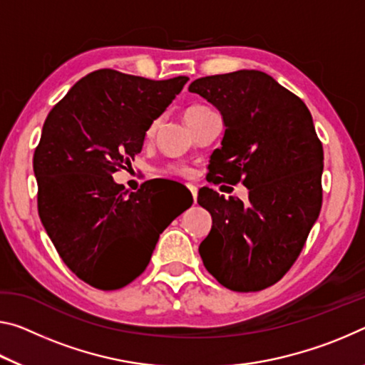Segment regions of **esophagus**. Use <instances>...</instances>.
<instances>
[{"mask_svg": "<svg viewBox=\"0 0 365 365\" xmlns=\"http://www.w3.org/2000/svg\"><path fill=\"white\" fill-rule=\"evenodd\" d=\"M187 187H188L190 192H192V195H193V200L196 201V196H198V188H196L195 185H187Z\"/></svg>", "mask_w": 365, "mask_h": 365, "instance_id": "obj_1", "label": "esophagus"}]
</instances>
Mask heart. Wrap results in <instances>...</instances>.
I'll list each match as a JSON object with an SVG mask.
<instances>
[{"instance_id": "1", "label": "heart", "mask_w": 365, "mask_h": 365, "mask_svg": "<svg viewBox=\"0 0 365 365\" xmlns=\"http://www.w3.org/2000/svg\"><path fill=\"white\" fill-rule=\"evenodd\" d=\"M206 108L207 107H205V106H190L187 110H185V118L192 117V115L198 113V112H203V110H206ZM153 130H154V126H151L149 133H151ZM167 172L173 173V175H182V177H187L190 173L188 169H185V167H180V165H172V167H169V169H167Z\"/></svg>"}]
</instances>
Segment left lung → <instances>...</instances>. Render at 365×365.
Instances as JSON below:
<instances>
[{"label":"left lung","mask_w":365,"mask_h":365,"mask_svg":"<svg viewBox=\"0 0 365 365\" xmlns=\"http://www.w3.org/2000/svg\"><path fill=\"white\" fill-rule=\"evenodd\" d=\"M188 91L211 102L225 126L207 182L248 188L247 203L200 190L212 217L201 259L230 291H262L296 263L320 214L322 141L307 106L257 69L200 78Z\"/></svg>","instance_id":"obj_1"}]
</instances>
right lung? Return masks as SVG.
I'll use <instances>...</instances> for the list:
<instances>
[{"label":"right lung","instance_id":"obj_1","mask_svg":"<svg viewBox=\"0 0 365 365\" xmlns=\"http://www.w3.org/2000/svg\"><path fill=\"white\" fill-rule=\"evenodd\" d=\"M187 81L97 69L45 120L34 153L38 216L58 255L92 287L115 291L135 281L159 235L185 211L162 210L151 180L130 193L112 175L131 165L149 126Z\"/></svg>","mask_w":365,"mask_h":365}]
</instances>
